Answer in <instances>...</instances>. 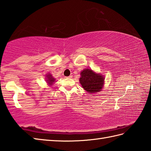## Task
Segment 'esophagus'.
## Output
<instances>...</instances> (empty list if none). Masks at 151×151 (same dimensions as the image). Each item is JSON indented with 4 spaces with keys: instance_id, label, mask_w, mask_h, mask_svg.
Segmentation results:
<instances>
[{
    "instance_id": "esophagus-1",
    "label": "esophagus",
    "mask_w": 151,
    "mask_h": 151,
    "mask_svg": "<svg viewBox=\"0 0 151 151\" xmlns=\"http://www.w3.org/2000/svg\"><path fill=\"white\" fill-rule=\"evenodd\" d=\"M72 77H73V76L72 75H70L69 76H67V77H66V78H72Z\"/></svg>"
}]
</instances>
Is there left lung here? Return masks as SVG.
<instances>
[{"instance_id": "1", "label": "left lung", "mask_w": 151, "mask_h": 151, "mask_svg": "<svg viewBox=\"0 0 151 151\" xmlns=\"http://www.w3.org/2000/svg\"><path fill=\"white\" fill-rule=\"evenodd\" d=\"M81 75L79 81L86 91L93 93L101 91L104 82L103 75L96 73L90 69H84L81 71Z\"/></svg>"}]
</instances>
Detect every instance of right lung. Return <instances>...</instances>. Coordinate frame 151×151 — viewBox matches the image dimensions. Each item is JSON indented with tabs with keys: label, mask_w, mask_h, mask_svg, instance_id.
I'll return each instance as SVG.
<instances>
[{
	"label": "right lung",
	"mask_w": 151,
	"mask_h": 151,
	"mask_svg": "<svg viewBox=\"0 0 151 151\" xmlns=\"http://www.w3.org/2000/svg\"><path fill=\"white\" fill-rule=\"evenodd\" d=\"M46 82H47V84L50 85V86H52L53 84V83L55 82V78H53V76H52V75L50 73H47L46 75Z\"/></svg>",
	"instance_id": "1"
}]
</instances>
